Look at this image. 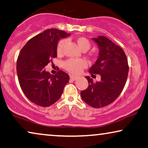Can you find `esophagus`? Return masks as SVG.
<instances>
[{"instance_id":"34e87169","label":"esophagus","mask_w":148,"mask_h":148,"mask_svg":"<svg viewBox=\"0 0 148 148\" xmlns=\"http://www.w3.org/2000/svg\"><path fill=\"white\" fill-rule=\"evenodd\" d=\"M70 78L71 79H72L73 81H76L79 77L77 76H75V75H70Z\"/></svg>"}]
</instances>
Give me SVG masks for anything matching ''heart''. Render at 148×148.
Returning <instances> with one entry per match:
<instances>
[{"label":"heart","instance_id":"obj_1","mask_svg":"<svg viewBox=\"0 0 148 148\" xmlns=\"http://www.w3.org/2000/svg\"><path fill=\"white\" fill-rule=\"evenodd\" d=\"M77 42L81 49L83 51H87L91 47V44L88 39L85 37H79L77 39ZM67 43V40L63 39L61 40L58 42L57 47V52L59 55L63 53L64 47ZM87 67V62L83 59H69L64 62L63 67L67 71L70 72L71 73L77 74L81 72L83 68Z\"/></svg>","mask_w":148,"mask_h":148}]
</instances>
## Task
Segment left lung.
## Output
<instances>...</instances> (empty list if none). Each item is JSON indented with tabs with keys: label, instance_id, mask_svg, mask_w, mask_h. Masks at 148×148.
Here are the masks:
<instances>
[{
	"label": "left lung",
	"instance_id": "left-lung-1",
	"mask_svg": "<svg viewBox=\"0 0 148 148\" xmlns=\"http://www.w3.org/2000/svg\"><path fill=\"white\" fill-rule=\"evenodd\" d=\"M99 48V56L89 72L99 74L101 81L93 83L86 76L89 86L81 92L82 99L92 108L108 106L120 95L127 81L129 66L123 49L108 38L99 36L92 38Z\"/></svg>",
	"mask_w": 148,
	"mask_h": 148
}]
</instances>
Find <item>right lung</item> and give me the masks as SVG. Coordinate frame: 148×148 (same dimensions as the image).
I'll list each match as a JSON object with an SVG mask.
<instances>
[{
	"mask_svg": "<svg viewBox=\"0 0 148 148\" xmlns=\"http://www.w3.org/2000/svg\"><path fill=\"white\" fill-rule=\"evenodd\" d=\"M70 33L56 29H47L28 41L16 61V73L21 89L31 102L41 107L50 106L61 97L69 76L59 71L53 75L45 67L57 57V47L61 38Z\"/></svg>",
	"mask_w": 148,
	"mask_h": 148,
	"instance_id": "obj_1",
	"label": "right lung"
}]
</instances>
